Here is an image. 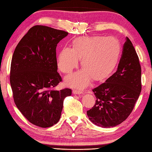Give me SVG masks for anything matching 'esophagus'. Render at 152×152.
<instances>
[{"instance_id":"esophagus-1","label":"esophagus","mask_w":152,"mask_h":152,"mask_svg":"<svg viewBox=\"0 0 152 152\" xmlns=\"http://www.w3.org/2000/svg\"><path fill=\"white\" fill-rule=\"evenodd\" d=\"M73 94H74L80 95V94H84V92H83L82 91H80V90H73Z\"/></svg>"}]
</instances>
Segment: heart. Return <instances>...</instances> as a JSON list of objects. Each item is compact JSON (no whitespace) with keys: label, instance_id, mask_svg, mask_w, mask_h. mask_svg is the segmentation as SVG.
<instances>
[{"label":"heart","instance_id":"heart-1","mask_svg":"<svg viewBox=\"0 0 152 152\" xmlns=\"http://www.w3.org/2000/svg\"><path fill=\"white\" fill-rule=\"evenodd\" d=\"M121 44L113 37L100 35L83 36L75 39L70 48L64 47L58 53V67L62 73L70 74L80 59L82 70L68 76L67 84L82 88L90 81H102L113 72L119 61Z\"/></svg>","mask_w":152,"mask_h":152}]
</instances>
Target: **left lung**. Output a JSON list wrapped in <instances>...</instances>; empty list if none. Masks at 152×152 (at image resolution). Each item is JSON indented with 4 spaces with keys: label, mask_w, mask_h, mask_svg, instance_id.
<instances>
[{
    "label": "left lung",
    "mask_w": 152,
    "mask_h": 152,
    "mask_svg": "<svg viewBox=\"0 0 152 152\" xmlns=\"http://www.w3.org/2000/svg\"><path fill=\"white\" fill-rule=\"evenodd\" d=\"M142 90L141 66L127 37L117 70L105 82L93 89L96 103L87 115L94 124L111 128L125 121L131 113Z\"/></svg>",
    "instance_id": "1"
}]
</instances>
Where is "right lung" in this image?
Returning <instances> with one entry per match:
<instances>
[{"label": "right lung", "instance_id": "right-lung-1", "mask_svg": "<svg viewBox=\"0 0 152 152\" xmlns=\"http://www.w3.org/2000/svg\"><path fill=\"white\" fill-rule=\"evenodd\" d=\"M68 34L48 26H33L12 58L10 82L14 103L29 122L41 128L58 123L64 98L72 94L69 88L55 90L62 82L56 48Z\"/></svg>", "mask_w": 152, "mask_h": 152}]
</instances>
